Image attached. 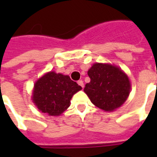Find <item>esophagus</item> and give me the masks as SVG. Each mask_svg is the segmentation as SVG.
I'll use <instances>...</instances> for the list:
<instances>
[{
  "label": "esophagus",
  "instance_id": "esophagus-1",
  "mask_svg": "<svg viewBox=\"0 0 157 157\" xmlns=\"http://www.w3.org/2000/svg\"><path fill=\"white\" fill-rule=\"evenodd\" d=\"M77 83H78V85H80L81 86H82V88L84 87V82H83V81H82V80H80V81H78V82H77Z\"/></svg>",
  "mask_w": 157,
  "mask_h": 157
}]
</instances>
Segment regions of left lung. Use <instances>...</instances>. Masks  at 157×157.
Returning <instances> with one entry per match:
<instances>
[{
    "mask_svg": "<svg viewBox=\"0 0 157 157\" xmlns=\"http://www.w3.org/2000/svg\"><path fill=\"white\" fill-rule=\"evenodd\" d=\"M87 74L91 82L86 84L84 92L94 105L105 111H113L126 101L130 83L128 76L120 69L97 63Z\"/></svg>",
    "mask_w": 157,
    "mask_h": 157,
    "instance_id": "1",
    "label": "left lung"
}]
</instances>
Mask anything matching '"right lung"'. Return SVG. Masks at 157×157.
I'll list each match as a JSON object with an SVG mask.
<instances>
[{"mask_svg": "<svg viewBox=\"0 0 157 157\" xmlns=\"http://www.w3.org/2000/svg\"><path fill=\"white\" fill-rule=\"evenodd\" d=\"M81 89L68 75L48 72L35 83L33 100L42 113L58 116L67 109L72 96Z\"/></svg>", "mask_w": 157, "mask_h": 157, "instance_id": "add662e5", "label": "right lung"}]
</instances>
